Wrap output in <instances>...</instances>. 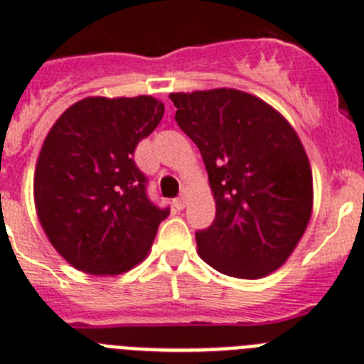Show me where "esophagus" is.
I'll return each mask as SVG.
<instances>
[{
	"mask_svg": "<svg viewBox=\"0 0 364 364\" xmlns=\"http://www.w3.org/2000/svg\"><path fill=\"white\" fill-rule=\"evenodd\" d=\"M186 202H188V196H186V195H180L178 198L173 200V205H175V208L178 209V211H182V209L186 208Z\"/></svg>",
	"mask_w": 364,
	"mask_h": 364,
	"instance_id": "obj_1",
	"label": "esophagus"
}]
</instances>
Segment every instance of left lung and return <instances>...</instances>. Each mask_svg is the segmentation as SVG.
<instances>
[{
    "instance_id": "1",
    "label": "left lung",
    "mask_w": 364,
    "mask_h": 364,
    "mask_svg": "<svg viewBox=\"0 0 364 364\" xmlns=\"http://www.w3.org/2000/svg\"><path fill=\"white\" fill-rule=\"evenodd\" d=\"M175 121L198 146L216 215L196 232L200 258L222 274L258 279L287 262L312 215L305 148L285 117L251 93H169Z\"/></svg>"
}]
</instances>
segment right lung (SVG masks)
Masks as SVG:
<instances>
[{"mask_svg": "<svg viewBox=\"0 0 364 364\" xmlns=\"http://www.w3.org/2000/svg\"><path fill=\"white\" fill-rule=\"evenodd\" d=\"M162 115L151 95L86 97L50 128L36 164V211L53 249L77 271L122 274L151 249L169 209L148 198L133 153Z\"/></svg>", "mask_w": 364, "mask_h": 364, "instance_id": "add662e5", "label": "right lung"}]
</instances>
